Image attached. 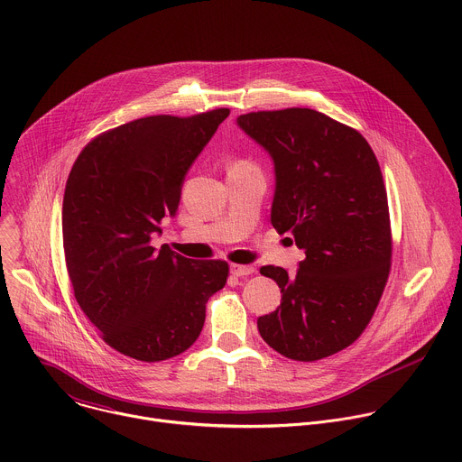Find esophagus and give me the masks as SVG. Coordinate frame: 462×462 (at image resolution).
<instances>
[{
  "label": "esophagus",
  "mask_w": 462,
  "mask_h": 462,
  "mask_svg": "<svg viewBox=\"0 0 462 462\" xmlns=\"http://www.w3.org/2000/svg\"><path fill=\"white\" fill-rule=\"evenodd\" d=\"M230 273L237 278H243V276H250L255 273V267L252 265H230Z\"/></svg>",
  "instance_id": "34e87169"
}]
</instances>
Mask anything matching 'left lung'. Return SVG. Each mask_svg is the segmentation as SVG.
I'll list each match as a JSON object with an SVG mask.
<instances>
[{"instance_id": "1", "label": "left lung", "mask_w": 462, "mask_h": 462, "mask_svg": "<svg viewBox=\"0 0 462 462\" xmlns=\"http://www.w3.org/2000/svg\"><path fill=\"white\" fill-rule=\"evenodd\" d=\"M237 125L273 159V226L305 250L296 276L261 267L282 289V303L257 318L259 335L292 360L331 356L362 335L389 274L378 161L356 129L314 109L246 113Z\"/></svg>"}]
</instances>
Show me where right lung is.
<instances>
[{
	"instance_id": "obj_1",
	"label": "right lung",
	"mask_w": 462,
	"mask_h": 462,
	"mask_svg": "<svg viewBox=\"0 0 462 462\" xmlns=\"http://www.w3.org/2000/svg\"><path fill=\"white\" fill-rule=\"evenodd\" d=\"M228 109L122 124L79 155L63 193L61 232L75 298L106 344L161 362L199 338L225 261H193L152 246L179 208L184 177Z\"/></svg>"
}]
</instances>
